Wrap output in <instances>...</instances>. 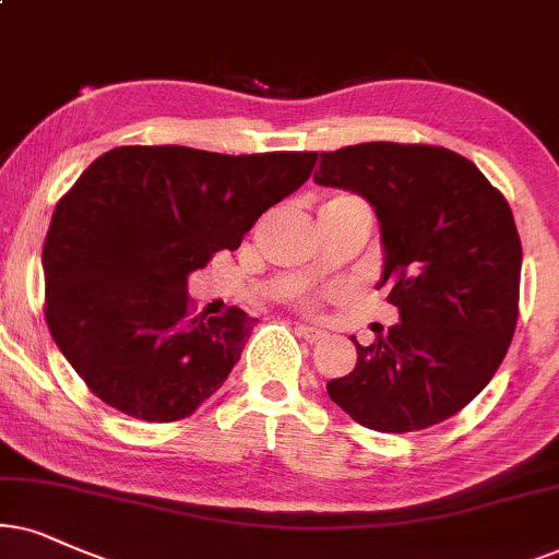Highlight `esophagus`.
Instances as JSON below:
<instances>
[{
	"label": "esophagus",
	"instance_id": "34e87169",
	"mask_svg": "<svg viewBox=\"0 0 559 559\" xmlns=\"http://www.w3.org/2000/svg\"><path fill=\"white\" fill-rule=\"evenodd\" d=\"M296 332H299V335L307 343H320V341H324V337H328V330L312 328V324H296Z\"/></svg>",
	"mask_w": 559,
	"mask_h": 559
}]
</instances>
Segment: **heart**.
<instances>
[{"label": "heart", "instance_id": "obj_1", "mask_svg": "<svg viewBox=\"0 0 559 559\" xmlns=\"http://www.w3.org/2000/svg\"><path fill=\"white\" fill-rule=\"evenodd\" d=\"M345 198H353V195H332L328 203H335V201H345ZM324 206V203H322ZM301 304H307V307H314V296L312 294H301Z\"/></svg>", "mask_w": 559, "mask_h": 559}]
</instances>
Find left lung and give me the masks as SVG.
Listing matches in <instances>:
<instances>
[{"label": "left lung", "mask_w": 559, "mask_h": 559, "mask_svg": "<svg viewBox=\"0 0 559 559\" xmlns=\"http://www.w3.org/2000/svg\"><path fill=\"white\" fill-rule=\"evenodd\" d=\"M314 182L364 195L384 242L386 301L400 324L356 343V369L328 381L353 420L409 433L464 409L503 364L519 320L521 239L511 206L475 162L430 144L343 146Z\"/></svg>", "instance_id": "obj_1"}]
</instances>
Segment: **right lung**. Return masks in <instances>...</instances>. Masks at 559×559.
Listing matches in <instances>:
<instances>
[{"label": "right lung", "mask_w": 559, "mask_h": 559, "mask_svg": "<svg viewBox=\"0 0 559 559\" xmlns=\"http://www.w3.org/2000/svg\"><path fill=\"white\" fill-rule=\"evenodd\" d=\"M317 152H105L56 203L44 242L46 322L87 390L146 423L193 415L239 361L250 314L193 317L188 273L237 250L312 175Z\"/></svg>", "instance_id": "obj_1"}]
</instances>
